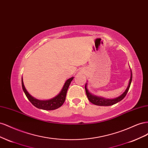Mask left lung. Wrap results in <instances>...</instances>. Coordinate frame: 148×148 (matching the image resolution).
<instances>
[{
    "mask_svg": "<svg viewBox=\"0 0 148 148\" xmlns=\"http://www.w3.org/2000/svg\"><path fill=\"white\" fill-rule=\"evenodd\" d=\"M132 80V72L131 70V77H130V79L129 84H128L127 89L125 90V91L122 94V95L117 98H115V99H104V98H102L101 97H97V96L91 95V94L89 92L88 90L87 87H86L87 83H86V84H85V90H86V96L88 97V99L91 103H92V104L97 105V106H109L114 105V104H116V103H117V102H120V101H122L123 98L126 96L129 90L130 86Z\"/></svg>",
    "mask_w": 148,
    "mask_h": 148,
    "instance_id": "1",
    "label": "left lung"
}]
</instances>
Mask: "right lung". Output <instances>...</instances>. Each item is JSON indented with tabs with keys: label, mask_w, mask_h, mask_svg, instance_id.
<instances>
[{
	"label": "right lung",
	"mask_w": 148,
	"mask_h": 148,
	"mask_svg": "<svg viewBox=\"0 0 148 148\" xmlns=\"http://www.w3.org/2000/svg\"><path fill=\"white\" fill-rule=\"evenodd\" d=\"M73 77L67 79L63 88L62 89L61 92L59 94V95H58L56 97H53V99H51L50 100H47V101H40V100L35 99V98L31 96L25 89L23 82V78H21V84H22V88H23V90L26 96L27 97L28 100L31 102V104H32L34 106L37 107L38 109L46 110H55L56 109H58L59 107H61L62 105H63V104L65 101L67 90H68L70 84L71 82L73 80Z\"/></svg>",
	"instance_id": "right-lung-1"
}]
</instances>
